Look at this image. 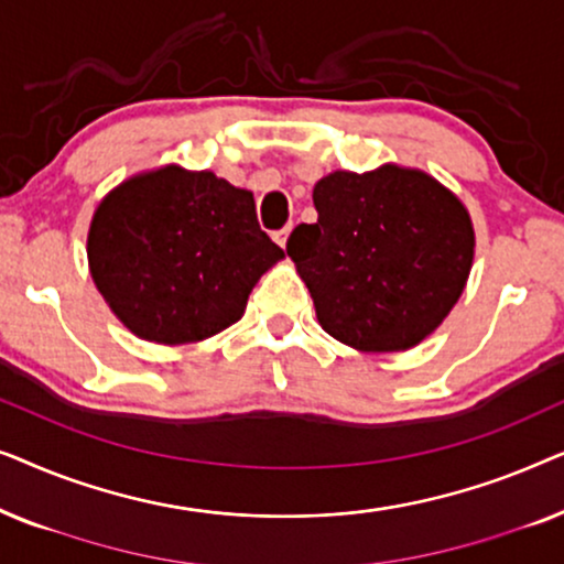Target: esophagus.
Wrapping results in <instances>:
<instances>
[{
  "instance_id": "obj_1",
  "label": "esophagus",
  "mask_w": 564,
  "mask_h": 564,
  "mask_svg": "<svg viewBox=\"0 0 564 564\" xmlns=\"http://www.w3.org/2000/svg\"><path fill=\"white\" fill-rule=\"evenodd\" d=\"M290 230H292V226H284V228H280V230H274V241L282 246H288V238H290Z\"/></svg>"
}]
</instances>
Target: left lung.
<instances>
[{
	"instance_id": "obj_1",
	"label": "left lung",
	"mask_w": 564,
	"mask_h": 564,
	"mask_svg": "<svg viewBox=\"0 0 564 564\" xmlns=\"http://www.w3.org/2000/svg\"><path fill=\"white\" fill-rule=\"evenodd\" d=\"M318 220L288 241L321 328L357 351L390 354L434 334L465 292L475 228L462 199L421 169L330 172Z\"/></svg>"
}]
</instances>
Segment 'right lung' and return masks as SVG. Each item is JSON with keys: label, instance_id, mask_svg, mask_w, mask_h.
I'll list each match as a JSON object with an SVG mask.
<instances>
[{"label": "right lung", "instance_id": "add662e5", "mask_svg": "<svg viewBox=\"0 0 564 564\" xmlns=\"http://www.w3.org/2000/svg\"><path fill=\"white\" fill-rule=\"evenodd\" d=\"M87 259L130 334L180 346L241 321L253 284L284 251L259 228L249 189L166 164L107 192L91 215Z\"/></svg>", "mask_w": 564, "mask_h": 564}]
</instances>
